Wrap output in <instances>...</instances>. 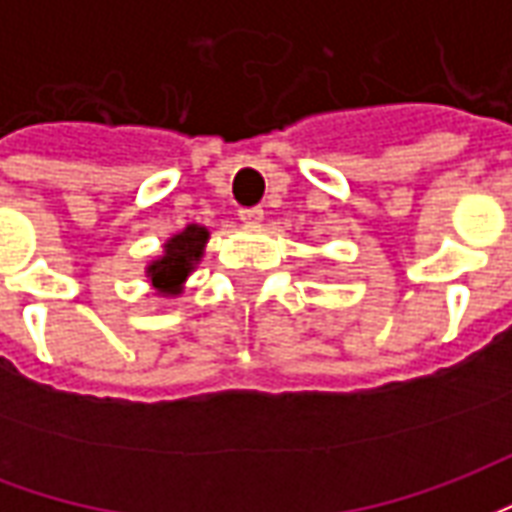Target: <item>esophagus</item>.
<instances>
[{"label": "esophagus", "mask_w": 512, "mask_h": 512, "mask_svg": "<svg viewBox=\"0 0 512 512\" xmlns=\"http://www.w3.org/2000/svg\"><path fill=\"white\" fill-rule=\"evenodd\" d=\"M238 216H241V222H246V224H260L263 222V208H260V205L241 208V211H238Z\"/></svg>", "instance_id": "34e87169"}]
</instances>
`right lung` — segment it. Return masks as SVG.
Listing matches in <instances>:
<instances>
[{
    "label": "right lung",
    "mask_w": 512,
    "mask_h": 512,
    "mask_svg": "<svg viewBox=\"0 0 512 512\" xmlns=\"http://www.w3.org/2000/svg\"><path fill=\"white\" fill-rule=\"evenodd\" d=\"M205 244H208V230L200 224H186L180 233L169 238L164 244V255L147 266V277L158 296H178L183 282L200 263Z\"/></svg>",
    "instance_id": "add662e5"
}]
</instances>
